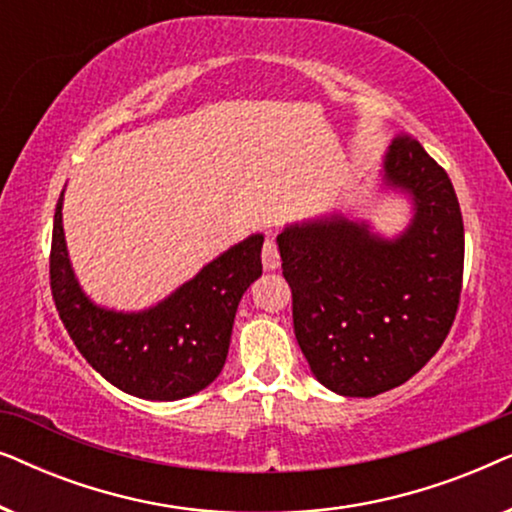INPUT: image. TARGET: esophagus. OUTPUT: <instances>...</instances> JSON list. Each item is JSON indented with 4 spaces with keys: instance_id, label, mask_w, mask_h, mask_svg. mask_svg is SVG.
<instances>
[{
    "instance_id": "esophagus-1",
    "label": "esophagus",
    "mask_w": 512,
    "mask_h": 512,
    "mask_svg": "<svg viewBox=\"0 0 512 512\" xmlns=\"http://www.w3.org/2000/svg\"><path fill=\"white\" fill-rule=\"evenodd\" d=\"M261 258H263V268L265 270H277L279 268V251H277V244H275V240H272V237L265 240Z\"/></svg>"
}]
</instances>
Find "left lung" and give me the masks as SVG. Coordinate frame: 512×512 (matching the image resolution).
Instances as JSON below:
<instances>
[{"instance_id": "obj_1", "label": "left lung", "mask_w": 512, "mask_h": 512, "mask_svg": "<svg viewBox=\"0 0 512 512\" xmlns=\"http://www.w3.org/2000/svg\"><path fill=\"white\" fill-rule=\"evenodd\" d=\"M380 174L384 193L410 202L398 235L342 212L277 235L296 340L312 375L340 396L408 382L443 345L459 305L464 221L447 172L417 139L398 137Z\"/></svg>"}]
</instances>
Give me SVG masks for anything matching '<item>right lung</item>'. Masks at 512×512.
Wrapping results in <instances>:
<instances>
[{
	"mask_svg": "<svg viewBox=\"0 0 512 512\" xmlns=\"http://www.w3.org/2000/svg\"><path fill=\"white\" fill-rule=\"evenodd\" d=\"M62 200L65 191L53 219L51 291L83 359L114 387L146 401H179L209 387L226 363L237 305L263 272V235L233 244L160 303L118 312L81 289L69 261Z\"/></svg>",
	"mask_w": 512,
	"mask_h": 512,
	"instance_id": "add662e5",
	"label": "right lung"
}]
</instances>
